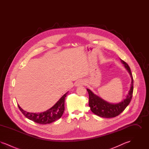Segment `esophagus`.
I'll list each match as a JSON object with an SVG mask.
<instances>
[{
	"label": "esophagus",
	"instance_id": "34e87169",
	"mask_svg": "<svg viewBox=\"0 0 149 149\" xmlns=\"http://www.w3.org/2000/svg\"><path fill=\"white\" fill-rule=\"evenodd\" d=\"M78 84L79 85H82V84H84V83H83V81H81V82H80L79 83H78Z\"/></svg>",
	"mask_w": 149,
	"mask_h": 149
}]
</instances>
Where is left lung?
<instances>
[{
  "label": "left lung",
  "instance_id": "left-lung-1",
  "mask_svg": "<svg viewBox=\"0 0 149 149\" xmlns=\"http://www.w3.org/2000/svg\"><path fill=\"white\" fill-rule=\"evenodd\" d=\"M120 60L121 63L124 65L131 78V87L126 96V98L123 99L118 103H111L107 102L99 96L94 94L90 89L88 88L86 89L89 97V106L92 112L101 117L113 118L118 116L127 107L132 99L134 90V80L132 75L128 64L120 58Z\"/></svg>",
  "mask_w": 149,
  "mask_h": 149
}]
</instances>
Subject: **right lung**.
Masks as SVG:
<instances>
[{"mask_svg": "<svg viewBox=\"0 0 149 149\" xmlns=\"http://www.w3.org/2000/svg\"><path fill=\"white\" fill-rule=\"evenodd\" d=\"M68 93H66L63 95L54 106L41 113H29L24 111L18 104V106L22 113L29 120L41 125L49 124L58 120L63 116L65 110V99Z\"/></svg>", "mask_w": 149, "mask_h": 149, "instance_id": "add662e5", "label": "right lung"}]
</instances>
